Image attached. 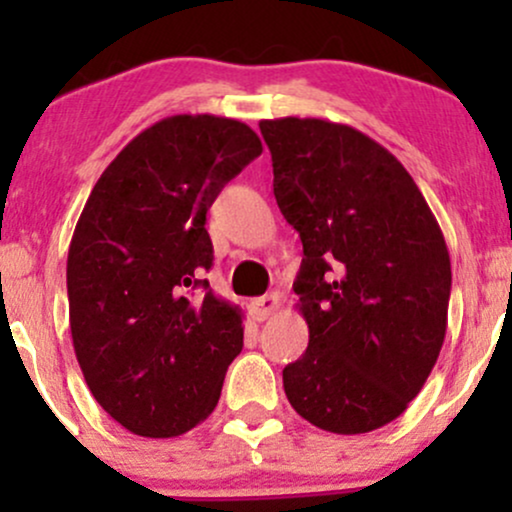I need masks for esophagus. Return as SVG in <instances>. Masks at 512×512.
Masks as SVG:
<instances>
[{
	"instance_id": "esophagus-1",
	"label": "esophagus",
	"mask_w": 512,
	"mask_h": 512,
	"mask_svg": "<svg viewBox=\"0 0 512 512\" xmlns=\"http://www.w3.org/2000/svg\"><path fill=\"white\" fill-rule=\"evenodd\" d=\"M276 308H279V296H276V293H267V296L252 301V317H255V320H267Z\"/></svg>"
}]
</instances>
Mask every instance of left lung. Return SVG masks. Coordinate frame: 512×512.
<instances>
[{
	"label": "left lung",
	"mask_w": 512,
	"mask_h": 512,
	"mask_svg": "<svg viewBox=\"0 0 512 512\" xmlns=\"http://www.w3.org/2000/svg\"><path fill=\"white\" fill-rule=\"evenodd\" d=\"M260 132L276 204L303 243L293 291L310 339L284 392L322 431H375L438 361L452 284L443 231L407 168L358 129L279 117Z\"/></svg>",
	"instance_id": "left-lung-1"
}]
</instances>
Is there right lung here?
<instances>
[{"instance_id": "right-lung-1", "label": "right lung", "mask_w": 512, "mask_h": 512, "mask_svg": "<svg viewBox=\"0 0 512 512\" xmlns=\"http://www.w3.org/2000/svg\"><path fill=\"white\" fill-rule=\"evenodd\" d=\"M262 142L245 122L173 115L129 142L93 185L67 257L69 327L88 390L144 438L214 411L243 349V313L207 279V211Z\"/></svg>"}]
</instances>
